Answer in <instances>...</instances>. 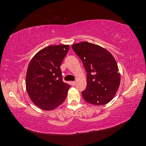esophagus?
Segmentation results:
<instances>
[{"instance_id": "1", "label": "esophagus", "mask_w": 146, "mask_h": 146, "mask_svg": "<svg viewBox=\"0 0 146 146\" xmlns=\"http://www.w3.org/2000/svg\"><path fill=\"white\" fill-rule=\"evenodd\" d=\"M70 84H71V85L75 86L76 84V82L75 81H72V82H70Z\"/></svg>"}]
</instances>
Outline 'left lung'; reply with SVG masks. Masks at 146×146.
<instances>
[{"label":"left lung","instance_id":"obj_1","mask_svg":"<svg viewBox=\"0 0 146 146\" xmlns=\"http://www.w3.org/2000/svg\"><path fill=\"white\" fill-rule=\"evenodd\" d=\"M72 48L82 61L87 71V87L82 95L86 102L95 106L110 102L120 84V74L110 51L97 44L82 42Z\"/></svg>","mask_w":146,"mask_h":146}]
</instances>
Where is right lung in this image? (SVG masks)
Here are the masks:
<instances>
[{
    "mask_svg": "<svg viewBox=\"0 0 146 146\" xmlns=\"http://www.w3.org/2000/svg\"><path fill=\"white\" fill-rule=\"evenodd\" d=\"M69 45L49 46L36 53L29 63L26 88L35 104L45 111L55 110L64 102L70 85L62 80L60 66Z\"/></svg>",
    "mask_w": 146,
    "mask_h": 146,
    "instance_id": "add662e5",
    "label": "right lung"
}]
</instances>
